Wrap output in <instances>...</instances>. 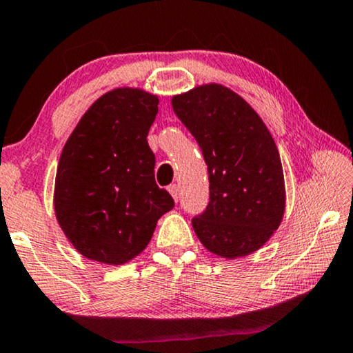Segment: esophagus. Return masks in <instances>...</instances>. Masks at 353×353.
I'll list each match as a JSON object with an SVG mask.
<instances>
[{"label": "esophagus", "mask_w": 353, "mask_h": 353, "mask_svg": "<svg viewBox=\"0 0 353 353\" xmlns=\"http://www.w3.org/2000/svg\"><path fill=\"white\" fill-rule=\"evenodd\" d=\"M168 190H170V193H171V196L174 198V200L177 201L179 200V187L176 185V183H172V185H170L168 187Z\"/></svg>", "instance_id": "esophagus-1"}]
</instances>
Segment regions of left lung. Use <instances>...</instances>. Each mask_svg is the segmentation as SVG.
Segmentation results:
<instances>
[{
  "label": "left lung",
  "mask_w": 353,
  "mask_h": 353,
  "mask_svg": "<svg viewBox=\"0 0 353 353\" xmlns=\"http://www.w3.org/2000/svg\"><path fill=\"white\" fill-rule=\"evenodd\" d=\"M196 139L210 174V205L192 221L212 254L238 259L261 250L280 227L286 188L274 137L235 91L208 83L172 97Z\"/></svg>",
  "instance_id": "left-lung-1"
}]
</instances>
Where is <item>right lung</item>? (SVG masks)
Returning <instances> with one entry per match:
<instances>
[{"instance_id": "obj_1", "label": "right lung", "mask_w": 353, "mask_h": 353, "mask_svg": "<svg viewBox=\"0 0 353 353\" xmlns=\"http://www.w3.org/2000/svg\"><path fill=\"white\" fill-rule=\"evenodd\" d=\"M158 96L117 88L97 99L67 139L54 183L63 235L89 261L123 265L145 250L157 222L174 208L155 182L147 142Z\"/></svg>"}]
</instances>
